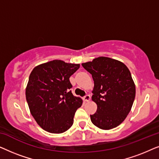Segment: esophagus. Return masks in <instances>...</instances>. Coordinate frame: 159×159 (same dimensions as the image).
I'll return each mask as SVG.
<instances>
[{
	"label": "esophagus",
	"instance_id": "obj_1",
	"mask_svg": "<svg viewBox=\"0 0 159 159\" xmlns=\"http://www.w3.org/2000/svg\"><path fill=\"white\" fill-rule=\"evenodd\" d=\"M83 100L84 101H89L90 100V96L89 95H86L83 98Z\"/></svg>",
	"mask_w": 159,
	"mask_h": 159
}]
</instances>
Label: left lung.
<instances>
[{
    "label": "left lung",
    "instance_id": "obj_1",
    "mask_svg": "<svg viewBox=\"0 0 159 159\" xmlns=\"http://www.w3.org/2000/svg\"><path fill=\"white\" fill-rule=\"evenodd\" d=\"M82 65L94 81L92 100L97 111L90 115L91 121L101 129L116 127L127 116L135 98V84L129 69L118 60L103 56Z\"/></svg>",
    "mask_w": 159,
    "mask_h": 159
}]
</instances>
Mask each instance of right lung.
I'll return each mask as SVG.
<instances>
[{
	"mask_svg": "<svg viewBox=\"0 0 159 159\" xmlns=\"http://www.w3.org/2000/svg\"><path fill=\"white\" fill-rule=\"evenodd\" d=\"M80 66L53 60L35 66L30 73L26 99L32 116L45 131L60 134L72 126L82 100L69 91V77Z\"/></svg>",
	"mask_w": 159,
	"mask_h": 159,
	"instance_id": "add662e5",
	"label": "right lung"
}]
</instances>
